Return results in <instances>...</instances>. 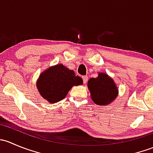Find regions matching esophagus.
Masks as SVG:
<instances>
[{
    "label": "esophagus",
    "mask_w": 153,
    "mask_h": 153,
    "mask_svg": "<svg viewBox=\"0 0 153 153\" xmlns=\"http://www.w3.org/2000/svg\"><path fill=\"white\" fill-rule=\"evenodd\" d=\"M83 81H84V84H86L87 82V80H88V77L87 76H83Z\"/></svg>",
    "instance_id": "1"
}]
</instances>
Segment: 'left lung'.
<instances>
[{
  "label": "left lung",
  "instance_id": "1",
  "mask_svg": "<svg viewBox=\"0 0 153 153\" xmlns=\"http://www.w3.org/2000/svg\"><path fill=\"white\" fill-rule=\"evenodd\" d=\"M87 86L92 101L97 105H108L115 101L118 95V86L113 79L105 72H98L97 78H90Z\"/></svg>",
  "mask_w": 153,
  "mask_h": 153
}]
</instances>
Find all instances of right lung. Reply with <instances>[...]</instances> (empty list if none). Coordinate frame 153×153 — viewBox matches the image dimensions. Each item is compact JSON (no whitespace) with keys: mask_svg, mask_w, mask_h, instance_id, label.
Masks as SVG:
<instances>
[{"mask_svg":"<svg viewBox=\"0 0 153 153\" xmlns=\"http://www.w3.org/2000/svg\"><path fill=\"white\" fill-rule=\"evenodd\" d=\"M83 84L81 77L76 76L63 64H57L41 72L36 86L40 95L50 104L58 102L67 95L73 86Z\"/></svg>","mask_w":153,"mask_h":153,"instance_id":"obj_1","label":"right lung"}]
</instances>
